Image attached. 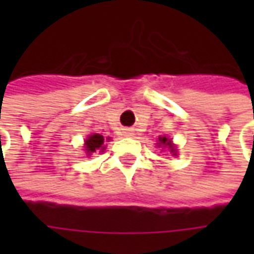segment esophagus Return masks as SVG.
I'll return each mask as SVG.
<instances>
[{
	"instance_id": "1",
	"label": "esophagus",
	"mask_w": 254,
	"mask_h": 254,
	"mask_svg": "<svg viewBox=\"0 0 254 254\" xmlns=\"http://www.w3.org/2000/svg\"><path fill=\"white\" fill-rule=\"evenodd\" d=\"M125 134H127V136H132V129H125Z\"/></svg>"
}]
</instances>
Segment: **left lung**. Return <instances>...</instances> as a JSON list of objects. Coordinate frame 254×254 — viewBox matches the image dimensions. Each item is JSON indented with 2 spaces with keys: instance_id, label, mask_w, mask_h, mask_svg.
<instances>
[{
  "instance_id": "1",
  "label": "left lung",
  "mask_w": 254,
  "mask_h": 254,
  "mask_svg": "<svg viewBox=\"0 0 254 254\" xmlns=\"http://www.w3.org/2000/svg\"><path fill=\"white\" fill-rule=\"evenodd\" d=\"M159 145H165V147L167 145V147L170 148L171 152H174V151H176V149H174V145L171 144L170 140H167V137H159Z\"/></svg>"
}]
</instances>
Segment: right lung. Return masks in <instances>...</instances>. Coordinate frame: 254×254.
<instances>
[{"mask_svg":"<svg viewBox=\"0 0 254 254\" xmlns=\"http://www.w3.org/2000/svg\"><path fill=\"white\" fill-rule=\"evenodd\" d=\"M103 143H105V138L103 136H100L98 133L91 134L87 140H85V149L89 155L92 152H96L99 149H103Z\"/></svg>","mask_w":254,"mask_h":254,"instance_id":"add662e5","label":"right lung"}]
</instances>
